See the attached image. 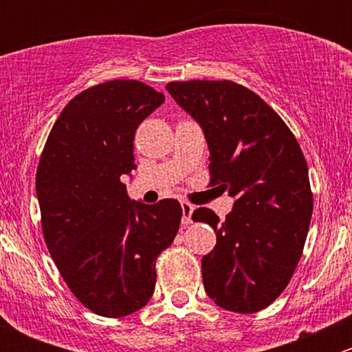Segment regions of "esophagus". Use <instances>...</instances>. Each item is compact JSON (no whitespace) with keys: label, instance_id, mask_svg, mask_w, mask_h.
<instances>
[{"label":"esophagus","instance_id":"esophagus-1","mask_svg":"<svg viewBox=\"0 0 352 352\" xmlns=\"http://www.w3.org/2000/svg\"><path fill=\"white\" fill-rule=\"evenodd\" d=\"M180 204H182V212H184L182 225H190V223H192V212L196 208H194V206L187 201H182Z\"/></svg>","mask_w":352,"mask_h":352}]
</instances>
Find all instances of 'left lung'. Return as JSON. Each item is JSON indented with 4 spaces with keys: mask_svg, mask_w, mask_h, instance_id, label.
<instances>
[{
    "mask_svg": "<svg viewBox=\"0 0 352 352\" xmlns=\"http://www.w3.org/2000/svg\"><path fill=\"white\" fill-rule=\"evenodd\" d=\"M166 90L204 131L209 186L235 197L219 221L199 208L194 221L214 228L202 257L204 289L218 307L255 314L289 283L314 209L308 166L296 138L257 94L233 81H172Z\"/></svg>",
    "mask_w": 352,
    "mask_h": 352,
    "instance_id": "obj_1",
    "label": "left lung"
}]
</instances>
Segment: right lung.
Instances as JSON below:
<instances>
[{
    "mask_svg": "<svg viewBox=\"0 0 352 352\" xmlns=\"http://www.w3.org/2000/svg\"><path fill=\"white\" fill-rule=\"evenodd\" d=\"M165 95L136 80L78 94L59 113L37 166L42 233L71 293L94 314H134L153 296L156 257L179 232L175 199L131 201L138 126Z\"/></svg>",
    "mask_w": 352,
    "mask_h": 352,
    "instance_id": "right-lung-1",
    "label": "right lung"
}]
</instances>
